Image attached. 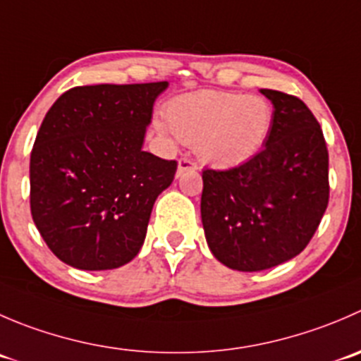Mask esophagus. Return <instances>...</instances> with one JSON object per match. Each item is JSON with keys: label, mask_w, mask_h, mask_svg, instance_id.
<instances>
[{"label": "esophagus", "mask_w": 361, "mask_h": 361, "mask_svg": "<svg viewBox=\"0 0 361 361\" xmlns=\"http://www.w3.org/2000/svg\"><path fill=\"white\" fill-rule=\"evenodd\" d=\"M195 169H197V164H195L192 159H187V157L180 159V162H178V176H181L185 171H195Z\"/></svg>", "instance_id": "obj_1"}]
</instances>
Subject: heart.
I'll use <instances>...</instances> for the list:
<instances>
[{
	"instance_id": "heart-1",
	"label": "heart",
	"mask_w": 361,
	"mask_h": 361,
	"mask_svg": "<svg viewBox=\"0 0 361 361\" xmlns=\"http://www.w3.org/2000/svg\"><path fill=\"white\" fill-rule=\"evenodd\" d=\"M166 121L181 142L195 146L202 162L231 167L261 152L274 123V109L259 95L197 92L171 100ZM160 130L167 128L160 125Z\"/></svg>"
}]
</instances>
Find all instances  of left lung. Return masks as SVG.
Segmentation results:
<instances>
[{"mask_svg": "<svg viewBox=\"0 0 361 361\" xmlns=\"http://www.w3.org/2000/svg\"><path fill=\"white\" fill-rule=\"evenodd\" d=\"M261 93L274 104L264 148L231 169L202 171L206 241L238 271H261L298 255L330 199L328 148L312 111L295 95Z\"/></svg>", "mask_w": 361, "mask_h": 361, "instance_id": "obj_1", "label": "left lung"}]
</instances>
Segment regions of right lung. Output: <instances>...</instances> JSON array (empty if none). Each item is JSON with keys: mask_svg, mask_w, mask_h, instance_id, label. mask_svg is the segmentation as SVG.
<instances>
[{"mask_svg": "<svg viewBox=\"0 0 361 361\" xmlns=\"http://www.w3.org/2000/svg\"><path fill=\"white\" fill-rule=\"evenodd\" d=\"M166 80L75 86L45 114L30 159L31 216L52 254L79 269L137 255L178 162L142 152Z\"/></svg>", "mask_w": 361, "mask_h": 361, "instance_id": "obj_1", "label": "right lung"}]
</instances>
